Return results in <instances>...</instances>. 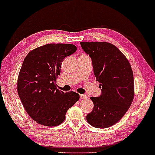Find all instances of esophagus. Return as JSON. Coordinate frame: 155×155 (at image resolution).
<instances>
[{"mask_svg": "<svg viewBox=\"0 0 155 155\" xmlns=\"http://www.w3.org/2000/svg\"><path fill=\"white\" fill-rule=\"evenodd\" d=\"M80 98L81 99L87 98V95H84V94H81V95H80Z\"/></svg>", "mask_w": 155, "mask_h": 155, "instance_id": "34e87169", "label": "esophagus"}]
</instances>
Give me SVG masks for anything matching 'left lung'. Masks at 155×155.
Returning <instances> with one entry per match:
<instances>
[{"label":"left lung","mask_w":155,"mask_h":155,"mask_svg":"<svg viewBox=\"0 0 155 155\" xmlns=\"http://www.w3.org/2000/svg\"><path fill=\"white\" fill-rule=\"evenodd\" d=\"M91 58L101 95L90 97L93 110L87 115L88 123L107 128L118 122L127 111L134 97V79L130 64L117 47L108 42H81Z\"/></svg>","instance_id":"obj_1"}]
</instances>
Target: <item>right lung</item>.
<instances>
[{
    "instance_id": "obj_1",
    "label": "right lung",
    "mask_w": 155,
    "mask_h": 155,
    "mask_svg": "<svg viewBox=\"0 0 155 155\" xmlns=\"http://www.w3.org/2000/svg\"><path fill=\"white\" fill-rule=\"evenodd\" d=\"M76 49L74 44H49L30 51L25 58L17 92L27 113L37 123L59 125L65 120L68 109L79 101V94L65 93L57 89L56 84L62 62Z\"/></svg>"
}]
</instances>
